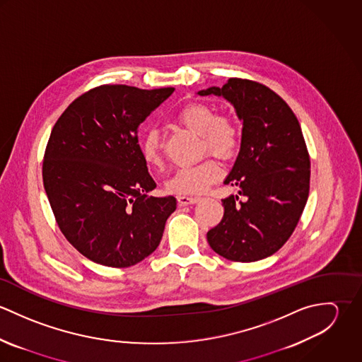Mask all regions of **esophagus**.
I'll return each mask as SVG.
<instances>
[{"label":"esophagus","instance_id":"34e87169","mask_svg":"<svg viewBox=\"0 0 362 362\" xmlns=\"http://www.w3.org/2000/svg\"><path fill=\"white\" fill-rule=\"evenodd\" d=\"M201 198L198 197H187V195H182V197H178V204L181 206H187V205H194L197 202H199Z\"/></svg>","mask_w":362,"mask_h":362}]
</instances>
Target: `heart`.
I'll return each mask as SVG.
<instances>
[{
    "label": "heart",
    "instance_id": "heart-1",
    "mask_svg": "<svg viewBox=\"0 0 362 362\" xmlns=\"http://www.w3.org/2000/svg\"><path fill=\"white\" fill-rule=\"evenodd\" d=\"M178 121L189 131L201 135L202 148L218 158L233 157L238 146V129L233 119L224 115L216 117L214 111L204 104H191L178 114ZM141 152L145 163L151 167L161 164V141L156 129H149L141 141ZM220 165L206 160L197 165L178 168L165 182V188L178 195H198L218 181Z\"/></svg>",
    "mask_w": 362,
    "mask_h": 362
}]
</instances>
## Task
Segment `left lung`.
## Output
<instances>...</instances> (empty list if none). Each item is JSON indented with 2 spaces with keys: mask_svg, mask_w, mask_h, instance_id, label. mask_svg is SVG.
I'll use <instances>...</instances> for the list:
<instances>
[{
  "mask_svg": "<svg viewBox=\"0 0 362 362\" xmlns=\"http://www.w3.org/2000/svg\"><path fill=\"white\" fill-rule=\"evenodd\" d=\"M198 96L223 98L243 122L240 152L224 180L238 195L221 201L223 218L207 243L230 260L267 258L290 238L308 199L310 161L300 122L279 95L252 81L230 78Z\"/></svg>",
  "mask_w": 362,
  "mask_h": 362,
  "instance_id": "left-lung-1",
  "label": "left lung"
}]
</instances>
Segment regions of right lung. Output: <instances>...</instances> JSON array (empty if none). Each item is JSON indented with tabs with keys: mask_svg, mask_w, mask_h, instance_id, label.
<instances>
[{
	"mask_svg": "<svg viewBox=\"0 0 362 362\" xmlns=\"http://www.w3.org/2000/svg\"><path fill=\"white\" fill-rule=\"evenodd\" d=\"M174 88L104 85L68 105L52 128L43 182L65 238L88 259L128 267L160 244L174 197L156 198L138 128Z\"/></svg>",
	"mask_w": 362,
	"mask_h": 362,
	"instance_id": "obj_1",
	"label": "right lung"
}]
</instances>
